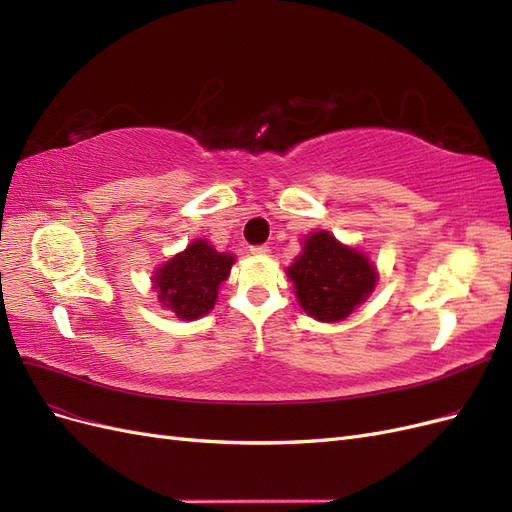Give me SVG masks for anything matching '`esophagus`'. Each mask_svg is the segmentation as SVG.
Here are the masks:
<instances>
[{"label": "esophagus", "instance_id": "1", "mask_svg": "<svg viewBox=\"0 0 512 512\" xmlns=\"http://www.w3.org/2000/svg\"><path fill=\"white\" fill-rule=\"evenodd\" d=\"M271 250H269V245H254L252 247V254L254 256H267Z\"/></svg>", "mask_w": 512, "mask_h": 512}]
</instances>
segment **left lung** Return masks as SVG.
<instances>
[{
  "instance_id": "8db88e82",
  "label": "left lung",
  "mask_w": 512,
  "mask_h": 512,
  "mask_svg": "<svg viewBox=\"0 0 512 512\" xmlns=\"http://www.w3.org/2000/svg\"><path fill=\"white\" fill-rule=\"evenodd\" d=\"M286 273L305 314L320 322L348 318L378 282L376 267L369 258L339 243L329 230L312 232Z\"/></svg>"
}]
</instances>
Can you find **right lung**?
I'll list each match as a JSON object with an SVG mask.
<instances>
[{
  "label": "right lung",
  "instance_id": "right-lung-1",
  "mask_svg": "<svg viewBox=\"0 0 512 512\" xmlns=\"http://www.w3.org/2000/svg\"><path fill=\"white\" fill-rule=\"evenodd\" d=\"M235 256L215 252L205 239L192 241L185 250L158 267L153 290L162 307L181 320H196L209 314L218 299L220 284L228 280Z\"/></svg>",
  "mask_w": 512,
  "mask_h": 512
}]
</instances>
